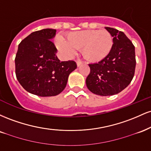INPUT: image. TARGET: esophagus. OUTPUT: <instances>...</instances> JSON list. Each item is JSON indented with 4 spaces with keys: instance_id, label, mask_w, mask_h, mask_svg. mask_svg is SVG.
Wrapping results in <instances>:
<instances>
[{
    "instance_id": "obj_1",
    "label": "esophagus",
    "mask_w": 151,
    "mask_h": 151,
    "mask_svg": "<svg viewBox=\"0 0 151 151\" xmlns=\"http://www.w3.org/2000/svg\"><path fill=\"white\" fill-rule=\"evenodd\" d=\"M82 63H83V62L81 61V60H77V65L78 67H79L81 65H82Z\"/></svg>"
}]
</instances>
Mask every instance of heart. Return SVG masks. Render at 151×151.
I'll list each match as a JSON object with an SVG mask.
<instances>
[{
  "label": "heart",
  "instance_id": "1",
  "mask_svg": "<svg viewBox=\"0 0 151 151\" xmlns=\"http://www.w3.org/2000/svg\"><path fill=\"white\" fill-rule=\"evenodd\" d=\"M67 41L56 38V45L67 57H71L77 49H81L83 57L88 61H101L111 51L113 38L106 30H86L67 34Z\"/></svg>",
  "mask_w": 151,
  "mask_h": 151
}]
</instances>
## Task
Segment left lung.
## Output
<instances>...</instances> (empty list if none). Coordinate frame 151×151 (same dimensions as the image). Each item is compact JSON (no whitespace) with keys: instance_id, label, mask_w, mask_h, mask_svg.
Masks as SVG:
<instances>
[{"instance_id":"8db88e82","label":"left lung","mask_w":151,"mask_h":151,"mask_svg":"<svg viewBox=\"0 0 151 151\" xmlns=\"http://www.w3.org/2000/svg\"><path fill=\"white\" fill-rule=\"evenodd\" d=\"M113 37L108 56L98 63L89 64L86 84L90 91L100 96H112L123 91L132 81L136 68L135 47L121 31L106 27Z\"/></svg>"}]
</instances>
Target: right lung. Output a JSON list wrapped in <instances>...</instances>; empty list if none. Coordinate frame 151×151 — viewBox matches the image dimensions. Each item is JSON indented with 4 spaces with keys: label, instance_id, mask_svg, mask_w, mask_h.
<instances>
[{
    "label": "right lung",
    "instance_id": "obj_1",
    "mask_svg": "<svg viewBox=\"0 0 151 151\" xmlns=\"http://www.w3.org/2000/svg\"><path fill=\"white\" fill-rule=\"evenodd\" d=\"M56 30L35 31L23 39L15 56L17 79L26 91L39 96L58 95L65 89L70 74L77 68L73 60L60 62L51 40Z\"/></svg>",
    "mask_w": 151,
    "mask_h": 151
}]
</instances>
